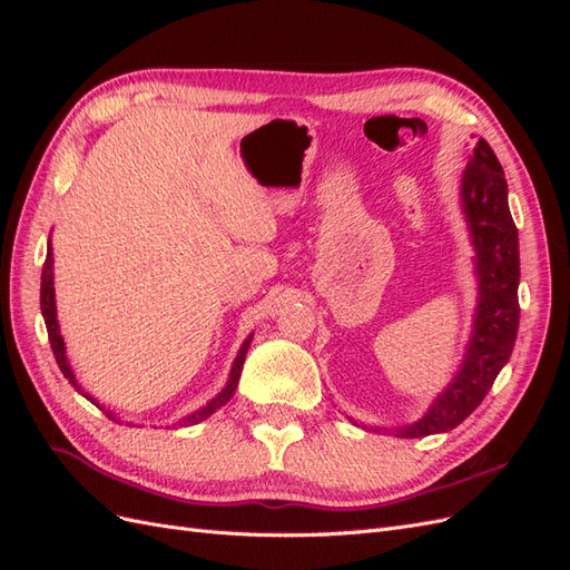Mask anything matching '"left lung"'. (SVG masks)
<instances>
[{
    "label": "left lung",
    "instance_id": "obj_1",
    "mask_svg": "<svg viewBox=\"0 0 570 570\" xmlns=\"http://www.w3.org/2000/svg\"><path fill=\"white\" fill-rule=\"evenodd\" d=\"M461 197L478 249L480 304L473 337L452 385L419 423L396 430L402 438L444 433L469 419L509 361L519 331V230L509 212L502 164L485 140H478L463 170Z\"/></svg>",
    "mask_w": 570,
    "mask_h": 570
}]
</instances>
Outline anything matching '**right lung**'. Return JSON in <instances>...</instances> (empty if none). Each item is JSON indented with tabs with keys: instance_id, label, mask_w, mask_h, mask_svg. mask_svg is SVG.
Listing matches in <instances>:
<instances>
[{
	"instance_id": "obj_1",
	"label": "right lung",
	"mask_w": 570,
	"mask_h": 570,
	"mask_svg": "<svg viewBox=\"0 0 570 570\" xmlns=\"http://www.w3.org/2000/svg\"><path fill=\"white\" fill-rule=\"evenodd\" d=\"M40 308H42V316H45V325H47V335H49V344H51V352H55L57 356V364L61 368V373L68 377L76 385V377L71 373V366H68L66 361V354H63V340H61V333H59V323H57V306H55V275H51V249H47V258H45V266H42V283H40ZM249 342L252 337L245 340L243 350H239L235 364H233V371H230V377H228V385L226 390H223L216 400H212L209 404H206L204 409H199L197 413H193V416L183 419V423H197V421H204L206 416H212V413L216 409H220L226 402H230V396L237 387V381H239V373H243V364H245V356H247V350H249ZM78 387V385H76Z\"/></svg>"
}]
</instances>
